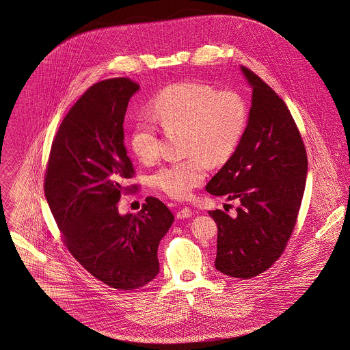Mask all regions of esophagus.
Instances as JSON below:
<instances>
[{
  "instance_id": "1",
  "label": "esophagus",
  "mask_w": 350,
  "mask_h": 350,
  "mask_svg": "<svg viewBox=\"0 0 350 350\" xmlns=\"http://www.w3.org/2000/svg\"><path fill=\"white\" fill-rule=\"evenodd\" d=\"M191 215H192V210H191L189 207H183V208H180V210L178 211V213H176L178 219H187V217H189Z\"/></svg>"
}]
</instances>
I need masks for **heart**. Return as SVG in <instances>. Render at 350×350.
I'll return each instance as SVG.
<instances>
[{
	"mask_svg": "<svg viewBox=\"0 0 350 350\" xmlns=\"http://www.w3.org/2000/svg\"><path fill=\"white\" fill-rule=\"evenodd\" d=\"M148 111L164 131L183 133L182 150L188 158L164 164L151 176L152 186L174 199H186L203 183L206 161L212 165L226 163L248 124V106L241 94L219 92L196 81L165 86L151 98ZM153 122L139 119L130 133V148L143 163L154 162L159 154L158 129Z\"/></svg>",
	"mask_w": 350,
	"mask_h": 350,
	"instance_id": "b5f03b06",
	"label": "heart"
}]
</instances>
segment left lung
Here are the masks:
<instances>
[{
    "label": "left lung",
    "mask_w": 350,
    "mask_h": 350,
    "mask_svg": "<svg viewBox=\"0 0 350 350\" xmlns=\"http://www.w3.org/2000/svg\"><path fill=\"white\" fill-rule=\"evenodd\" d=\"M252 88L244 137L206 189L237 199L236 216L210 211L217 224L215 267L251 279L271 268L293 232L303 200L308 158L289 109L258 75L241 66Z\"/></svg>",
    "instance_id": "1"
}]
</instances>
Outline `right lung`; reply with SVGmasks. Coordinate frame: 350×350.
<instances>
[{
    "mask_svg": "<svg viewBox=\"0 0 350 350\" xmlns=\"http://www.w3.org/2000/svg\"><path fill=\"white\" fill-rule=\"evenodd\" d=\"M139 85L119 77L94 83L64 118L51 143L45 195L62 240L74 258L103 284L134 291L159 272L158 245L174 215L146 198L142 210L120 215L135 171L124 147L123 122Z\"/></svg>",
    "mask_w": 350,
    "mask_h": 350,
    "instance_id": "obj_1",
    "label": "right lung"
}]
</instances>
